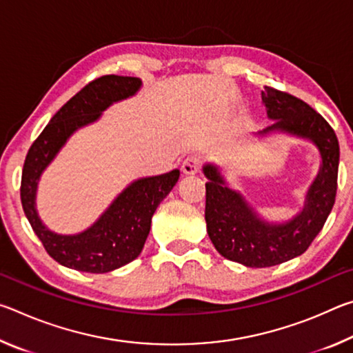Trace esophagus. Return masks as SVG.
Masks as SVG:
<instances>
[{"label":"esophagus","instance_id":"34e87169","mask_svg":"<svg viewBox=\"0 0 353 353\" xmlns=\"http://www.w3.org/2000/svg\"><path fill=\"white\" fill-rule=\"evenodd\" d=\"M201 168V155L191 154L182 163V171L185 174H196Z\"/></svg>","mask_w":353,"mask_h":353}]
</instances>
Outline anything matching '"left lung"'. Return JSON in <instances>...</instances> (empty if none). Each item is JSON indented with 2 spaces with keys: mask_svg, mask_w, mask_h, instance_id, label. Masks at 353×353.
<instances>
[{
  "mask_svg": "<svg viewBox=\"0 0 353 353\" xmlns=\"http://www.w3.org/2000/svg\"><path fill=\"white\" fill-rule=\"evenodd\" d=\"M261 101L274 123L256 135L282 132L312 141L321 166L302 210L288 221L271 223L227 185L216 165H204L207 234L224 259L248 268L276 266L305 252L332 212L338 185L339 143L330 124L302 99L276 88L265 87Z\"/></svg>",
  "mask_w": 353,
  "mask_h": 353,
  "instance_id": "obj_1",
  "label": "left lung"
}]
</instances>
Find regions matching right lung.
Instances as JSON below:
<instances>
[{"mask_svg":"<svg viewBox=\"0 0 353 353\" xmlns=\"http://www.w3.org/2000/svg\"><path fill=\"white\" fill-rule=\"evenodd\" d=\"M141 88V79L107 74L87 83L59 110L26 155L21 174V204L35 235L62 266L103 274L128 265L140 255L151 230V219L160 202L177 183L181 171L140 177L119 193L105 212L83 232L56 234L41 223L37 212V188L43 171L77 129L98 121L113 103L128 99Z\"/></svg>","mask_w":353,"mask_h":353,"instance_id":"obj_1","label":"right lung"}]
</instances>
